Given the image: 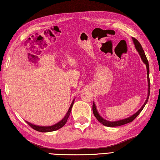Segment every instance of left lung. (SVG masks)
Returning <instances> with one entry per match:
<instances>
[{
	"label": "left lung",
	"mask_w": 160,
	"mask_h": 160,
	"mask_svg": "<svg viewBox=\"0 0 160 160\" xmlns=\"http://www.w3.org/2000/svg\"><path fill=\"white\" fill-rule=\"evenodd\" d=\"M133 40V43L135 44V47H136V50L139 52V54L140 55V57L142 59L143 62L146 64L147 66V79H148V97L146 101H145L144 104L143 105L142 107L136 113H134L133 116H131L129 118H125V119H123L121 120H118V121H115V122H109L108 121V120H106L105 119H103L102 118V117L98 114V113L97 110V108H96V105L94 104V102H93V105H92V110H93V113L94 116L96 117V118H97L99 122H100L102 125H105V126H107V127H118V126H121L123 125H125V124L127 123H129L131 122H132L133 120L136 118V117L140 114V113L142 112V110L143 109V108H144L145 105L147 104V102L148 101V97H149V94H150V86H151V84H150V79H149V66H148V62L147 60V58L146 55H145V53L144 51L143 50L142 47V46L140 44V43L139 42H138L136 38H132Z\"/></svg>",
	"instance_id": "1"
}]
</instances>
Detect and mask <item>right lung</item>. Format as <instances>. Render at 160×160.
I'll list each match as a JSON object with an SVG mask.
<instances>
[{
    "label": "right lung",
    "instance_id": "right-lung-1",
    "mask_svg": "<svg viewBox=\"0 0 160 160\" xmlns=\"http://www.w3.org/2000/svg\"><path fill=\"white\" fill-rule=\"evenodd\" d=\"M73 104H74V101H72V104H71L70 107V108L68 109V112H67V113L66 114L64 118H63L61 120V121L59 122L58 123L55 124V125H52V126H50V127H40V126L34 125H33V124H31L29 122H27L28 125H29L31 127V128H33L35 131H40V132H50V131H56V130H58V129H59L60 128H62V127L66 123L67 120H68V117L70 116V113L71 112V109H72Z\"/></svg>",
    "mask_w": 160,
    "mask_h": 160
}]
</instances>
